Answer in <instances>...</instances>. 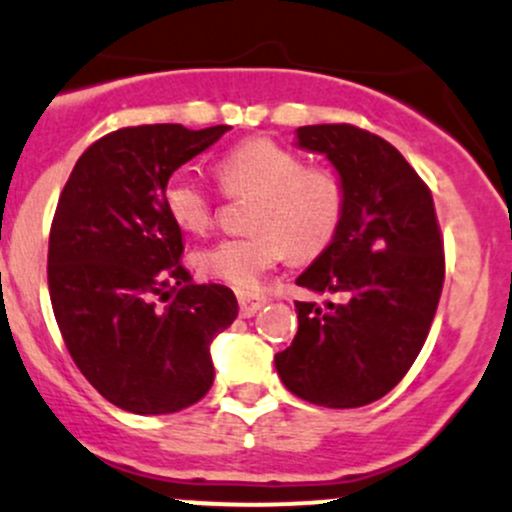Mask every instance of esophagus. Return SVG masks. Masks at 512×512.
<instances>
[{
  "label": "esophagus",
  "instance_id": "esophagus-1",
  "mask_svg": "<svg viewBox=\"0 0 512 512\" xmlns=\"http://www.w3.org/2000/svg\"><path fill=\"white\" fill-rule=\"evenodd\" d=\"M236 298H239V310L244 317H254L256 312L268 302L266 295L249 293V290H239V293H236Z\"/></svg>",
  "mask_w": 512,
  "mask_h": 512
}]
</instances>
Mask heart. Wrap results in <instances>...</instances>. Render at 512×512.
<instances>
[{"label": "heart", "instance_id": "heart-1", "mask_svg": "<svg viewBox=\"0 0 512 512\" xmlns=\"http://www.w3.org/2000/svg\"><path fill=\"white\" fill-rule=\"evenodd\" d=\"M227 195H254L249 236H232L192 256L205 278L251 288L285 256L315 258L337 236L346 192L339 173L305 166L293 148L271 139H249L229 148L214 166ZM163 207L185 234H205L214 219V195L190 168H178L163 183Z\"/></svg>", "mask_w": 512, "mask_h": 512}]
</instances>
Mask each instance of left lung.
<instances>
[{
    "label": "left lung",
    "instance_id": "obj_1",
    "mask_svg": "<svg viewBox=\"0 0 512 512\" xmlns=\"http://www.w3.org/2000/svg\"><path fill=\"white\" fill-rule=\"evenodd\" d=\"M298 146L324 153L344 183L332 244L295 280L346 302H295L298 334L276 354L283 386L324 408H361L415 364L444 285L432 192L386 139L354 124L300 126Z\"/></svg>",
    "mask_w": 512,
    "mask_h": 512
}]
</instances>
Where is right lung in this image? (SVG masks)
<instances>
[{
  "label": "right lung",
  "instance_id": "1",
  "mask_svg": "<svg viewBox=\"0 0 512 512\" xmlns=\"http://www.w3.org/2000/svg\"><path fill=\"white\" fill-rule=\"evenodd\" d=\"M229 126H126L75 163L53 214L48 290L63 342L102 398L166 415L205 398L210 344L236 320L227 285L192 283L163 183Z\"/></svg>",
  "mask_w": 512,
  "mask_h": 512
}]
</instances>
